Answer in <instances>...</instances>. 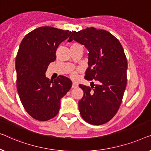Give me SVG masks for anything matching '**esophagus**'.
Returning <instances> with one entry per match:
<instances>
[{
  "mask_svg": "<svg viewBox=\"0 0 151 151\" xmlns=\"http://www.w3.org/2000/svg\"><path fill=\"white\" fill-rule=\"evenodd\" d=\"M77 87H78V83H77L73 82V85H72V88H77Z\"/></svg>",
  "mask_w": 151,
  "mask_h": 151,
  "instance_id": "obj_1",
  "label": "esophagus"
}]
</instances>
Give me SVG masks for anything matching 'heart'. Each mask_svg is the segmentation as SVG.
Listing matches in <instances>:
<instances>
[{
	"instance_id": "heart-1",
	"label": "heart",
	"mask_w": 151,
	"mask_h": 151,
	"mask_svg": "<svg viewBox=\"0 0 151 151\" xmlns=\"http://www.w3.org/2000/svg\"><path fill=\"white\" fill-rule=\"evenodd\" d=\"M76 45H79V44H76V43H74V44H73V45H72V46H76ZM71 76L73 78H75L76 77V73H73V74H72Z\"/></svg>"
}]
</instances>
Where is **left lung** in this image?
<instances>
[{
    "mask_svg": "<svg viewBox=\"0 0 151 151\" xmlns=\"http://www.w3.org/2000/svg\"><path fill=\"white\" fill-rule=\"evenodd\" d=\"M73 40L84 45L89 52L85 78L97 81L92 88L78 86L84 93L78 101L81 116L91 124H105L117 113L127 86L124 49L112 34L94 27L74 31L68 42Z\"/></svg>",
    "mask_w": 151,
    "mask_h": 151,
    "instance_id": "obj_1",
    "label": "left lung"
}]
</instances>
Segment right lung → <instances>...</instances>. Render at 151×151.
I'll return each mask as SVG.
<instances>
[{
	"instance_id": "right-lung-1",
	"label": "right lung",
	"mask_w": 151,
	"mask_h": 151,
	"mask_svg": "<svg viewBox=\"0 0 151 151\" xmlns=\"http://www.w3.org/2000/svg\"><path fill=\"white\" fill-rule=\"evenodd\" d=\"M73 33L51 27H41L27 34L16 59V86L27 113L35 120L54 118L60 109V99L72 87L71 80L60 75L53 81L46 77L50 63L56 59L59 44Z\"/></svg>"
}]
</instances>
